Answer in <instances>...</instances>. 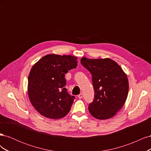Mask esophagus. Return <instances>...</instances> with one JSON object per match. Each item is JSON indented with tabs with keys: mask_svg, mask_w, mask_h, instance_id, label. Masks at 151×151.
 <instances>
[{
	"mask_svg": "<svg viewBox=\"0 0 151 151\" xmlns=\"http://www.w3.org/2000/svg\"><path fill=\"white\" fill-rule=\"evenodd\" d=\"M83 97V93H81L80 94H79L78 95V98H79V99H81Z\"/></svg>",
	"mask_w": 151,
	"mask_h": 151,
	"instance_id": "1",
	"label": "esophagus"
}]
</instances>
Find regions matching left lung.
Instances as JSON below:
<instances>
[{
	"mask_svg": "<svg viewBox=\"0 0 151 151\" xmlns=\"http://www.w3.org/2000/svg\"><path fill=\"white\" fill-rule=\"evenodd\" d=\"M81 63L92 75L94 97L88 107L91 115L98 120L113 117L127 98L129 86L127 74L109 58L83 57Z\"/></svg>",
	"mask_w": 151,
	"mask_h": 151,
	"instance_id": "1",
	"label": "left lung"
}]
</instances>
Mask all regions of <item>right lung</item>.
<instances>
[{"label":"right lung","instance_id":"add662e5","mask_svg":"<svg viewBox=\"0 0 151 151\" xmlns=\"http://www.w3.org/2000/svg\"><path fill=\"white\" fill-rule=\"evenodd\" d=\"M77 57L48 54L32 67L28 76V94L40 114L59 119L69 112L75 99L65 88V74L77 66Z\"/></svg>","mask_w":151,"mask_h":151}]
</instances>
